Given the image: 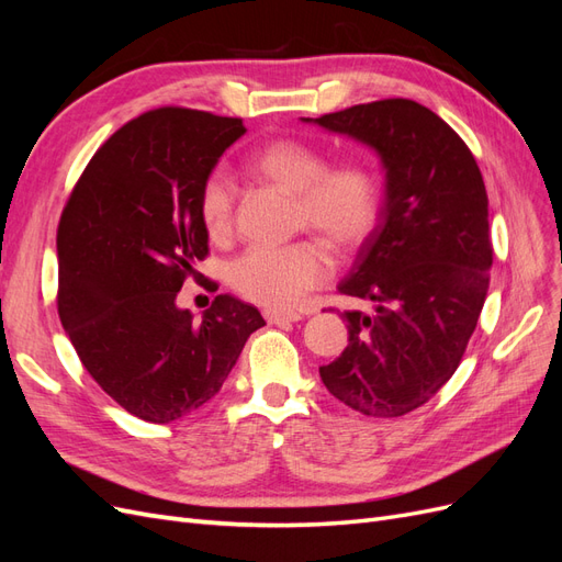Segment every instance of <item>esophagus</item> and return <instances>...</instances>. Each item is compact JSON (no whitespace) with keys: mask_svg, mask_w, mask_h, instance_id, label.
Masks as SVG:
<instances>
[{"mask_svg":"<svg viewBox=\"0 0 562 562\" xmlns=\"http://www.w3.org/2000/svg\"><path fill=\"white\" fill-rule=\"evenodd\" d=\"M265 318L267 323H277V326H281V323H295L302 318V314L297 312H279V310H265Z\"/></svg>","mask_w":562,"mask_h":562,"instance_id":"34e87169","label":"esophagus"}]
</instances>
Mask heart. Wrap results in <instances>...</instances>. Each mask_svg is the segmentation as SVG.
I'll return each mask as SVG.
<instances>
[{
  "mask_svg": "<svg viewBox=\"0 0 562 562\" xmlns=\"http://www.w3.org/2000/svg\"><path fill=\"white\" fill-rule=\"evenodd\" d=\"M248 171L295 194V225L312 227L339 250L359 248L382 211V180L366 159L326 164V155L300 138H277L252 151ZM232 178L215 168L201 182L199 217L211 239L234 227ZM333 277V255L316 239L248 248L229 265V283L241 297L269 310H291Z\"/></svg>",
  "mask_w": 562,
  "mask_h": 562,
  "instance_id": "heart-1",
  "label": "heart"
}]
</instances>
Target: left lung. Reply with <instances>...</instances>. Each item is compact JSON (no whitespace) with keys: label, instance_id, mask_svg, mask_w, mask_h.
I'll return each mask as SVG.
<instances>
[{"label":"left lung","instance_id":"8db88e82","mask_svg":"<svg viewBox=\"0 0 562 562\" xmlns=\"http://www.w3.org/2000/svg\"><path fill=\"white\" fill-rule=\"evenodd\" d=\"M314 122L375 147L386 168L380 223L339 283L342 295L375 302V314H342L349 345L318 368L321 380L356 413L401 417L454 375L479 323L492 267L485 182L467 143L415 100Z\"/></svg>","mask_w":562,"mask_h":562}]
</instances>
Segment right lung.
I'll return each mask as SVG.
<instances>
[{"instance_id":"right-lung-1","label":"right lung","mask_w":562,"mask_h":562,"mask_svg":"<svg viewBox=\"0 0 562 562\" xmlns=\"http://www.w3.org/2000/svg\"><path fill=\"white\" fill-rule=\"evenodd\" d=\"M241 119L159 108L100 145L58 223V316L83 368L131 415L166 424L223 389L265 318L217 295L201 323L180 310L209 232L199 192Z\"/></svg>"}]
</instances>
